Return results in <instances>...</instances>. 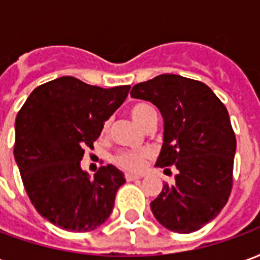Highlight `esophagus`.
<instances>
[{"label":"esophagus","instance_id":"obj_1","mask_svg":"<svg viewBox=\"0 0 260 260\" xmlns=\"http://www.w3.org/2000/svg\"><path fill=\"white\" fill-rule=\"evenodd\" d=\"M139 178H141L139 175L129 174V173H128V174H125V180L126 181H136V180H139Z\"/></svg>","mask_w":260,"mask_h":260}]
</instances>
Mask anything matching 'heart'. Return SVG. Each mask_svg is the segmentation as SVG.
<instances>
[{
	"mask_svg": "<svg viewBox=\"0 0 260 260\" xmlns=\"http://www.w3.org/2000/svg\"><path fill=\"white\" fill-rule=\"evenodd\" d=\"M129 114L132 119L136 124L145 128L149 119L154 115V110L152 106L146 103H136L129 110ZM108 122L104 124V131H107ZM152 157V152L149 149H141V150H132V152L118 153L114 157V163L118 166L119 169L129 171V173H141L142 170L146 167V163L149 158Z\"/></svg>",
	"mask_w": 260,
	"mask_h": 260,
	"instance_id": "1",
	"label": "heart"
}]
</instances>
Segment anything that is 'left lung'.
<instances>
[{
  "instance_id": "1",
  "label": "left lung",
  "mask_w": 260,
  "mask_h": 260,
  "mask_svg": "<svg viewBox=\"0 0 260 260\" xmlns=\"http://www.w3.org/2000/svg\"><path fill=\"white\" fill-rule=\"evenodd\" d=\"M131 96L153 103L164 118L157 167L178 174L150 203L166 229L189 234L225 206L233 189L237 141L229 111L199 80L163 74L132 87Z\"/></svg>"
}]
</instances>
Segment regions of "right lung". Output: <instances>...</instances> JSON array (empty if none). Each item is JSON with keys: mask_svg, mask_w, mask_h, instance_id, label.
Here are the masks:
<instances>
[{"mask_svg": "<svg viewBox=\"0 0 260 260\" xmlns=\"http://www.w3.org/2000/svg\"><path fill=\"white\" fill-rule=\"evenodd\" d=\"M129 89H103L62 76L37 86L19 110L15 160L31 205L50 223L85 233L113 212L124 174L108 164L90 180L80 160L86 147L93 149L104 121L124 103Z\"/></svg>", "mask_w": 260, "mask_h": 260, "instance_id": "right-lung-1", "label": "right lung"}]
</instances>
